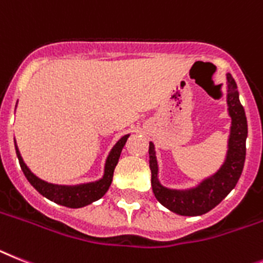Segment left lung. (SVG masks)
<instances>
[{"mask_svg": "<svg viewBox=\"0 0 263 263\" xmlns=\"http://www.w3.org/2000/svg\"><path fill=\"white\" fill-rule=\"evenodd\" d=\"M227 107L231 118V127L224 163L217 173L202 180L194 189L173 190L160 184L158 179L159 167L155 145L149 143L152 191L159 203H162L170 211L186 217H196L209 213L226 198L239 180L246 158L248 120L239 101L237 84L230 73H227Z\"/></svg>", "mask_w": 263, "mask_h": 263, "instance_id": "8db88e82", "label": "left lung"}]
</instances>
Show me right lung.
Returning a JSON list of instances; mask_svg holds the SVG:
<instances>
[{
    "label": "right lung",
    "instance_id": "1",
    "mask_svg": "<svg viewBox=\"0 0 263 263\" xmlns=\"http://www.w3.org/2000/svg\"><path fill=\"white\" fill-rule=\"evenodd\" d=\"M128 136L129 135H124L114 145V148L111 149L107 160H105L104 175L100 180L77 184V186H61V184H53V183H48L45 180L40 179L26 167L17 144H15V154H17L20 165H21V170H23L25 178L41 195L48 198L52 202L57 203V204H61V206L70 207V209H80V207L87 206V204H90L92 202L100 199L101 196H104V194L108 191L112 183V178H114L115 167L118 164L121 149L124 147Z\"/></svg>",
    "mask_w": 263,
    "mask_h": 263
}]
</instances>
